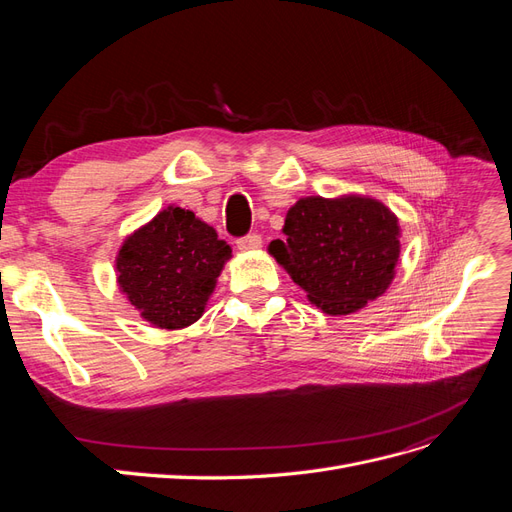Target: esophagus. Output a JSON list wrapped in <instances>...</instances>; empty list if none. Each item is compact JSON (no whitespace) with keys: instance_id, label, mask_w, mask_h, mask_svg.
<instances>
[{"instance_id":"esophagus-1","label":"esophagus","mask_w":512,"mask_h":512,"mask_svg":"<svg viewBox=\"0 0 512 512\" xmlns=\"http://www.w3.org/2000/svg\"><path fill=\"white\" fill-rule=\"evenodd\" d=\"M260 245H262V237L258 235V232H250V235L237 239V247H239V250H243V252L258 250Z\"/></svg>"}]
</instances>
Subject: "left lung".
Returning a JSON list of instances; mask_svg holds the SVG:
<instances>
[{"label":"left lung","instance_id":"left-lung-1","mask_svg":"<svg viewBox=\"0 0 512 512\" xmlns=\"http://www.w3.org/2000/svg\"><path fill=\"white\" fill-rule=\"evenodd\" d=\"M284 235L269 254L324 314H352L393 282L399 222L374 198H301L286 213Z\"/></svg>","mask_w":512,"mask_h":512}]
</instances>
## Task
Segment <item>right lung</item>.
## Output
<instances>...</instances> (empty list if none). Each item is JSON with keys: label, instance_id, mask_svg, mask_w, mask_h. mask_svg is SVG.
Instances as JSON below:
<instances>
[{"label": "right lung", "instance_id": "obj_1", "mask_svg": "<svg viewBox=\"0 0 512 512\" xmlns=\"http://www.w3.org/2000/svg\"><path fill=\"white\" fill-rule=\"evenodd\" d=\"M230 254L209 224L170 205L123 241L117 284L147 322L183 329L203 316Z\"/></svg>", "mask_w": 512, "mask_h": 512}]
</instances>
